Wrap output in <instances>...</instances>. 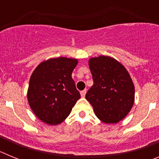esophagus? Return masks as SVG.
I'll return each mask as SVG.
<instances>
[{"mask_svg": "<svg viewBox=\"0 0 159 159\" xmlns=\"http://www.w3.org/2000/svg\"><path fill=\"white\" fill-rule=\"evenodd\" d=\"M86 92H87V90H84V91H81V92H80L81 96H82V97L85 96V95H86Z\"/></svg>", "mask_w": 159, "mask_h": 159, "instance_id": "1", "label": "esophagus"}]
</instances>
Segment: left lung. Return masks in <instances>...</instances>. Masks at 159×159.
<instances>
[{
    "label": "left lung",
    "instance_id": "obj_1",
    "mask_svg": "<svg viewBox=\"0 0 159 159\" xmlns=\"http://www.w3.org/2000/svg\"><path fill=\"white\" fill-rule=\"evenodd\" d=\"M94 84L86 99L95 116L105 123H117L131 110L134 102V86L128 71L116 59L106 56L89 60Z\"/></svg>",
    "mask_w": 159,
    "mask_h": 159
}]
</instances>
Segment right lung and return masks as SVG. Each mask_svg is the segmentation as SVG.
I'll return each instance as SVG.
<instances>
[{
    "instance_id": "1",
    "label": "right lung",
    "mask_w": 159,
    "mask_h": 159,
    "mask_svg": "<svg viewBox=\"0 0 159 159\" xmlns=\"http://www.w3.org/2000/svg\"><path fill=\"white\" fill-rule=\"evenodd\" d=\"M77 59L57 57L40 63L29 80L27 98L36 117L49 125L62 123L69 116L80 94L71 73Z\"/></svg>"
}]
</instances>
